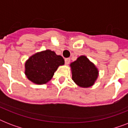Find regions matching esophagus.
Returning a JSON list of instances; mask_svg holds the SVG:
<instances>
[{
	"label": "esophagus",
	"mask_w": 128,
	"mask_h": 128,
	"mask_svg": "<svg viewBox=\"0 0 128 128\" xmlns=\"http://www.w3.org/2000/svg\"><path fill=\"white\" fill-rule=\"evenodd\" d=\"M64 61H65V64H66V65H68L70 62V58H66V59L64 60Z\"/></svg>",
	"instance_id": "obj_1"
}]
</instances>
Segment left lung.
Segmentation results:
<instances>
[{
	"mask_svg": "<svg viewBox=\"0 0 128 128\" xmlns=\"http://www.w3.org/2000/svg\"><path fill=\"white\" fill-rule=\"evenodd\" d=\"M72 80L80 87L88 88L94 84L98 71L85 56H81L70 64Z\"/></svg>",
	"mask_w": 128,
	"mask_h": 128,
	"instance_id": "left-lung-1",
	"label": "left lung"
}]
</instances>
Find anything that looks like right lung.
I'll list each match as a JSON object with an SVG mask.
<instances>
[{
    "instance_id": "obj_1",
    "label": "right lung",
    "mask_w": 128,
    "mask_h": 128,
    "mask_svg": "<svg viewBox=\"0 0 128 128\" xmlns=\"http://www.w3.org/2000/svg\"><path fill=\"white\" fill-rule=\"evenodd\" d=\"M64 64V58L50 50L33 55L25 64L27 78L37 84H46L54 75L58 66Z\"/></svg>"
}]
</instances>
